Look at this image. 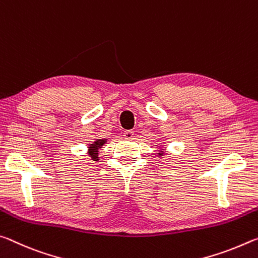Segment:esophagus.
<instances>
[{
    "instance_id": "obj_1",
    "label": "esophagus",
    "mask_w": 258,
    "mask_h": 258,
    "mask_svg": "<svg viewBox=\"0 0 258 258\" xmlns=\"http://www.w3.org/2000/svg\"><path fill=\"white\" fill-rule=\"evenodd\" d=\"M123 137H124V139H133L134 133L132 132V130H126V132H124V134H123Z\"/></svg>"
}]
</instances>
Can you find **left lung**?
<instances>
[{"mask_svg": "<svg viewBox=\"0 0 258 258\" xmlns=\"http://www.w3.org/2000/svg\"><path fill=\"white\" fill-rule=\"evenodd\" d=\"M158 149H159V153H158V157H159V158H161V157H163V155H164V154H166V153H164V151H166V150H164L162 146H161V147H158Z\"/></svg>", "mask_w": 258, "mask_h": 258, "instance_id": "obj_1", "label": "left lung"}]
</instances>
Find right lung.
I'll list each match as a JSON object with an SVG mask.
<instances>
[{"label":"right lung","mask_w":258,"mask_h":258,"mask_svg":"<svg viewBox=\"0 0 258 258\" xmlns=\"http://www.w3.org/2000/svg\"><path fill=\"white\" fill-rule=\"evenodd\" d=\"M107 143V139H96L95 142H92L91 144H88V152L87 154L90 155V158L94 161H98L99 160V150Z\"/></svg>","instance_id":"add662e5"}]
</instances>
